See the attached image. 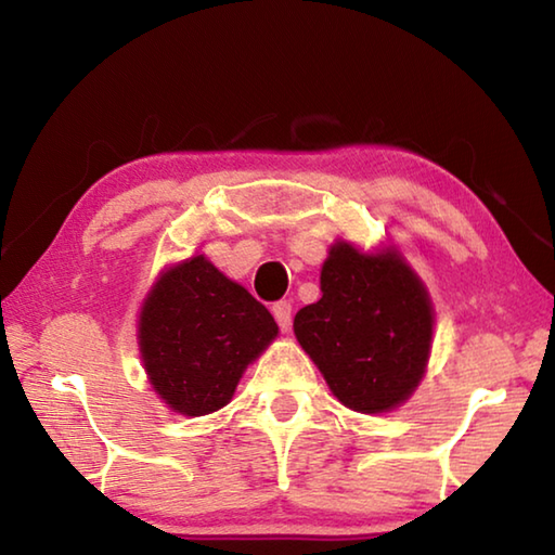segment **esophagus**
<instances>
[{
	"label": "esophagus",
	"mask_w": 555,
	"mask_h": 555,
	"mask_svg": "<svg viewBox=\"0 0 555 555\" xmlns=\"http://www.w3.org/2000/svg\"><path fill=\"white\" fill-rule=\"evenodd\" d=\"M271 313H274L281 331L286 333L291 327V304L288 300H279V304H274V308H271Z\"/></svg>",
	"instance_id": "34e87169"
}]
</instances>
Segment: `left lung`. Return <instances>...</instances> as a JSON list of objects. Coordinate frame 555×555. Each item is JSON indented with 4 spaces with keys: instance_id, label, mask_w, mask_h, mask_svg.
I'll return each instance as SVG.
<instances>
[{
    "instance_id": "1",
    "label": "left lung",
    "mask_w": 555,
    "mask_h": 555,
    "mask_svg": "<svg viewBox=\"0 0 555 555\" xmlns=\"http://www.w3.org/2000/svg\"><path fill=\"white\" fill-rule=\"evenodd\" d=\"M318 304L300 308L294 333L347 409L384 413L418 387L434 337L428 291L397 251L364 255L335 242Z\"/></svg>"
}]
</instances>
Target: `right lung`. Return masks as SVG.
<instances>
[{
	"label": "right lung",
	"mask_w": 555,
	"mask_h": 555,
	"mask_svg": "<svg viewBox=\"0 0 555 555\" xmlns=\"http://www.w3.org/2000/svg\"><path fill=\"white\" fill-rule=\"evenodd\" d=\"M276 333L267 308L203 255L166 269L139 315L149 382L183 416H205L230 403L247 364Z\"/></svg>",
	"instance_id": "add662e5"
}]
</instances>
